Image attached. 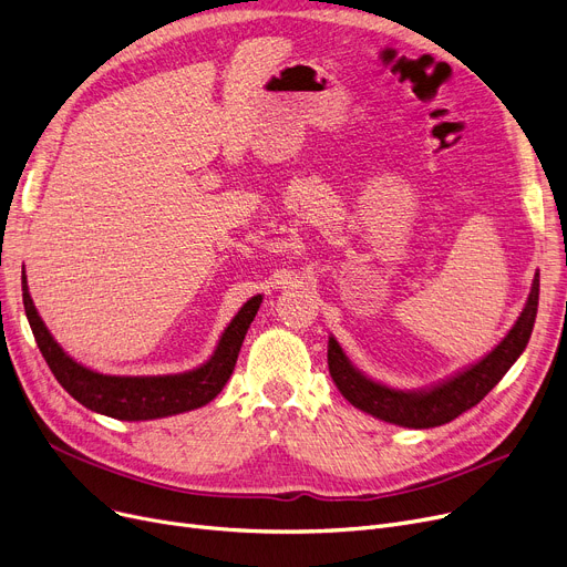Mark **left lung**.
Segmentation results:
<instances>
[{"label": "left lung", "mask_w": 567, "mask_h": 567, "mask_svg": "<svg viewBox=\"0 0 567 567\" xmlns=\"http://www.w3.org/2000/svg\"><path fill=\"white\" fill-rule=\"evenodd\" d=\"M538 296L540 276L535 274L528 301L503 342L492 353H487L481 363L471 365L441 385H434L432 391L402 393L368 379L347 361L342 347L333 338L329 340V372L340 393L355 409L372 413L379 421L413 430L445 425L478 404L519 359V353L528 344L535 315H538Z\"/></svg>", "instance_id": "8db88e82"}]
</instances>
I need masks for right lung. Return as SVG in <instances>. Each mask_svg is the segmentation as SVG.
Here are the masks:
<instances>
[{"instance_id":"obj_1","label":"right lung","mask_w":567,"mask_h":567,"mask_svg":"<svg viewBox=\"0 0 567 567\" xmlns=\"http://www.w3.org/2000/svg\"><path fill=\"white\" fill-rule=\"evenodd\" d=\"M22 303L48 368L52 370L54 379L64 385V391L71 398H75L86 409L110 415V419L152 421L204 406L223 391V385L234 372L244 338L259 310L261 296H252V299L238 310V315L225 329L212 361H206L202 368L193 372L165 377H110L99 374L69 359L62 347H59L48 333L45 323L41 321L32 303V296L27 291L24 271Z\"/></svg>"}]
</instances>
